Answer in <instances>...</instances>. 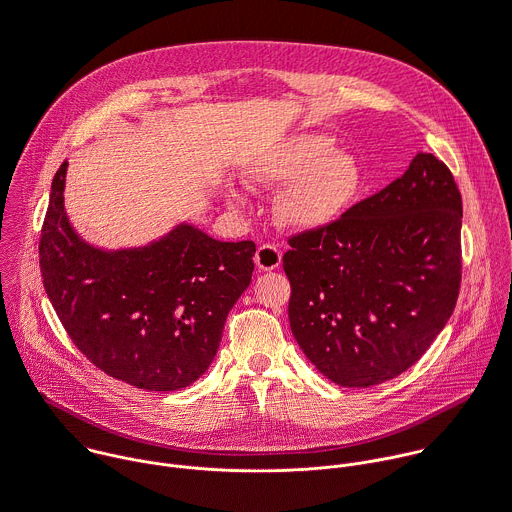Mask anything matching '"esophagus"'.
Wrapping results in <instances>:
<instances>
[{
  "label": "esophagus",
  "instance_id": "1",
  "mask_svg": "<svg viewBox=\"0 0 512 512\" xmlns=\"http://www.w3.org/2000/svg\"><path fill=\"white\" fill-rule=\"evenodd\" d=\"M254 262L260 270L264 272H270V270H276L282 262V252L280 248L272 246V244H262L258 250H256V256H254Z\"/></svg>",
  "mask_w": 512,
  "mask_h": 512
}]
</instances>
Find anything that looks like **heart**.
Wrapping results in <instances>:
<instances>
[{"label":"heart","instance_id":"1","mask_svg":"<svg viewBox=\"0 0 512 512\" xmlns=\"http://www.w3.org/2000/svg\"><path fill=\"white\" fill-rule=\"evenodd\" d=\"M258 182L284 188L278 204L280 220L300 232H316L338 222L362 196L366 176L356 156L316 134L292 136L254 164ZM236 202H244L232 192Z\"/></svg>","mask_w":512,"mask_h":512}]
</instances>
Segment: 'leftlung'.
Listing matches in <instances>:
<instances>
[{
  "instance_id": "obj_1",
  "label": "left lung",
  "mask_w": 512,
  "mask_h": 512,
  "mask_svg": "<svg viewBox=\"0 0 512 512\" xmlns=\"http://www.w3.org/2000/svg\"><path fill=\"white\" fill-rule=\"evenodd\" d=\"M462 198L450 170H408L338 222L288 240V318L332 382L368 388L410 368L448 322L460 288Z\"/></svg>"
}]
</instances>
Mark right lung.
<instances>
[{
  "label": "right lung",
  "instance_id": "add662e5",
  "mask_svg": "<svg viewBox=\"0 0 512 512\" xmlns=\"http://www.w3.org/2000/svg\"><path fill=\"white\" fill-rule=\"evenodd\" d=\"M66 172L68 162L52 182L40 270L68 336L92 364L136 388L190 386L250 286L256 244L220 242L184 222L146 246L96 248L68 220Z\"/></svg>",
  "mask_w": 512,
  "mask_h": 512
}]
</instances>
